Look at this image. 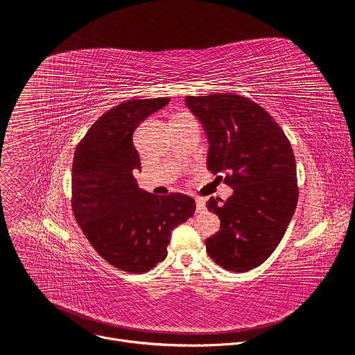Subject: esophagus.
Segmentation results:
<instances>
[{
    "mask_svg": "<svg viewBox=\"0 0 355 355\" xmlns=\"http://www.w3.org/2000/svg\"><path fill=\"white\" fill-rule=\"evenodd\" d=\"M195 204H196V212L205 211V208H207L205 199H202V198H195Z\"/></svg>",
    "mask_w": 355,
    "mask_h": 355,
    "instance_id": "esophagus-1",
    "label": "esophagus"
}]
</instances>
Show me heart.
Instances as JSON below:
<instances>
[{"instance_id": "heart-1", "label": "heart", "mask_w": 355, "mask_h": 355, "mask_svg": "<svg viewBox=\"0 0 355 355\" xmlns=\"http://www.w3.org/2000/svg\"><path fill=\"white\" fill-rule=\"evenodd\" d=\"M177 116H182V115H177Z\"/></svg>"}]
</instances>
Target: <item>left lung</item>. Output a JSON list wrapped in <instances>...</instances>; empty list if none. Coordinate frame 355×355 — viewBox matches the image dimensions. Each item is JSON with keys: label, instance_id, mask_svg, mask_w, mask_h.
<instances>
[{"label": "left lung", "instance_id": "left-lung-1", "mask_svg": "<svg viewBox=\"0 0 355 355\" xmlns=\"http://www.w3.org/2000/svg\"><path fill=\"white\" fill-rule=\"evenodd\" d=\"M185 105L205 130L208 170L225 174L233 188L226 200H208L220 219V230L207 239L208 256L227 271H250L272 254L297 204L291 143L272 116L244 96H187Z\"/></svg>", "mask_w": 355, "mask_h": 355}]
</instances>
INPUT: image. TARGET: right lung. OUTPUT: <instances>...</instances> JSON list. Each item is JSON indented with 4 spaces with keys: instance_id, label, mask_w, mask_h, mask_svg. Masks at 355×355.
<instances>
[{
    "instance_id": "add662e5",
    "label": "right lung",
    "mask_w": 355,
    "mask_h": 355,
    "mask_svg": "<svg viewBox=\"0 0 355 355\" xmlns=\"http://www.w3.org/2000/svg\"><path fill=\"white\" fill-rule=\"evenodd\" d=\"M168 103L170 98L125 101L101 116L74 151V218L98 254L130 274L164 261L171 230L195 212L191 196L153 195L133 177L140 170L133 132Z\"/></svg>"
}]
</instances>
